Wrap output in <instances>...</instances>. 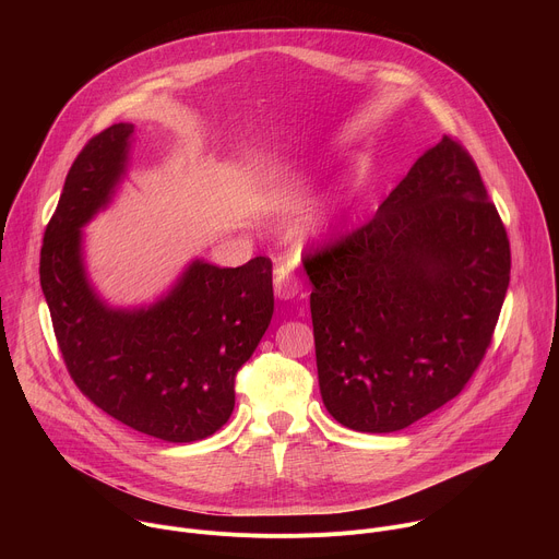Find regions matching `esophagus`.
Masks as SVG:
<instances>
[{
    "instance_id": "34e87169",
    "label": "esophagus",
    "mask_w": 559,
    "mask_h": 559,
    "mask_svg": "<svg viewBox=\"0 0 559 559\" xmlns=\"http://www.w3.org/2000/svg\"><path fill=\"white\" fill-rule=\"evenodd\" d=\"M274 292L278 298L289 300L294 296H298L300 292V281L289 272L287 265H278L276 270V278H274Z\"/></svg>"
}]
</instances>
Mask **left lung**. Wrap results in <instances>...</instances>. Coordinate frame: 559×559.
I'll use <instances>...</instances> for the list:
<instances>
[{"mask_svg": "<svg viewBox=\"0 0 559 559\" xmlns=\"http://www.w3.org/2000/svg\"><path fill=\"white\" fill-rule=\"evenodd\" d=\"M305 270L328 412L389 433L453 401L485 360L511 248L473 156L444 136L367 223L309 248Z\"/></svg>", "mask_w": 559, "mask_h": 559, "instance_id": "obj_1", "label": "left lung"}]
</instances>
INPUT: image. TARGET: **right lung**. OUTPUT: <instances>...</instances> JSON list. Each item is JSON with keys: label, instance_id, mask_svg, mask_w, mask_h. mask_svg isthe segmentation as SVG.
<instances>
[{"label": "right lung", "instance_id": "1", "mask_svg": "<svg viewBox=\"0 0 559 559\" xmlns=\"http://www.w3.org/2000/svg\"><path fill=\"white\" fill-rule=\"evenodd\" d=\"M130 134V123H115L76 154L44 231L39 281L79 391L134 431L197 442L231 416L236 373L272 321V261L257 257L241 267L197 261L150 309L102 305L84 276L79 227L106 205Z\"/></svg>", "mask_w": 559, "mask_h": 559}]
</instances>
